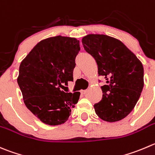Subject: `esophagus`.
<instances>
[{
  "label": "esophagus",
  "instance_id": "1",
  "mask_svg": "<svg viewBox=\"0 0 155 155\" xmlns=\"http://www.w3.org/2000/svg\"><path fill=\"white\" fill-rule=\"evenodd\" d=\"M87 92H88V90H82V91H81V93L83 94H85Z\"/></svg>",
  "mask_w": 155,
  "mask_h": 155
}]
</instances>
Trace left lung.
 I'll return each mask as SVG.
<instances>
[{"mask_svg": "<svg viewBox=\"0 0 155 155\" xmlns=\"http://www.w3.org/2000/svg\"><path fill=\"white\" fill-rule=\"evenodd\" d=\"M84 49L95 60L98 74L104 76L102 99L94 104L96 114L113 123L125 118L136 106L144 86V69L137 57L120 40L90 34L82 40Z\"/></svg>", "mask_w": 155, "mask_h": 155, "instance_id": "left-lung-1", "label": "left lung"}]
</instances>
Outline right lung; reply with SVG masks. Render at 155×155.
Here are the masks:
<instances>
[{
  "label": "right lung",
  "mask_w": 155,
  "mask_h": 155,
  "mask_svg": "<svg viewBox=\"0 0 155 155\" xmlns=\"http://www.w3.org/2000/svg\"><path fill=\"white\" fill-rule=\"evenodd\" d=\"M80 51L75 38L55 36L38 43L21 62L17 82L24 103L44 124H64L80 92H67L73 81L76 55Z\"/></svg>",
  "instance_id": "obj_1"
}]
</instances>
